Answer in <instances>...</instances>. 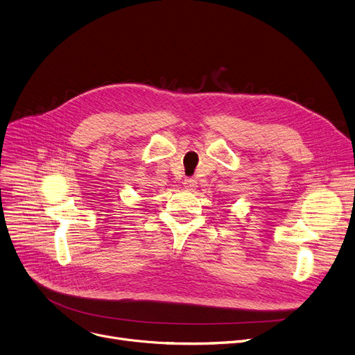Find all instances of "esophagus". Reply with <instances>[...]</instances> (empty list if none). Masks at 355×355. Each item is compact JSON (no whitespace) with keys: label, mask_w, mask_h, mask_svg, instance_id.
Returning a JSON list of instances; mask_svg holds the SVG:
<instances>
[{"label":"esophagus","mask_w":355,"mask_h":355,"mask_svg":"<svg viewBox=\"0 0 355 355\" xmlns=\"http://www.w3.org/2000/svg\"><path fill=\"white\" fill-rule=\"evenodd\" d=\"M183 186H184V189H187V191H193L195 187L198 186V182L193 178H186L183 180Z\"/></svg>","instance_id":"obj_1"}]
</instances>
